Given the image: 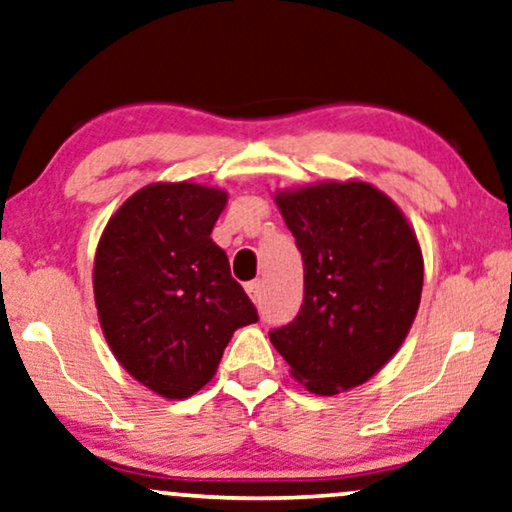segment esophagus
I'll return each mask as SVG.
<instances>
[{"label":"esophagus","mask_w":512,"mask_h":512,"mask_svg":"<svg viewBox=\"0 0 512 512\" xmlns=\"http://www.w3.org/2000/svg\"><path fill=\"white\" fill-rule=\"evenodd\" d=\"M245 292H248L252 302H260V299H262V283L260 281L248 283V285H245Z\"/></svg>","instance_id":"esophagus-1"}]
</instances>
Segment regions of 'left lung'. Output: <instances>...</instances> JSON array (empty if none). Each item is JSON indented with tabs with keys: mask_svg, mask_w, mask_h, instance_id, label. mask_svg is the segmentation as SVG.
I'll return each instance as SVG.
<instances>
[{
	"mask_svg": "<svg viewBox=\"0 0 512 512\" xmlns=\"http://www.w3.org/2000/svg\"><path fill=\"white\" fill-rule=\"evenodd\" d=\"M304 260V302L271 344L306 391L372 379L403 346L424 288L419 238L393 199L363 180L274 196Z\"/></svg>",
	"mask_w": 512,
	"mask_h": 512,
	"instance_id": "1",
	"label": "left lung"
}]
</instances>
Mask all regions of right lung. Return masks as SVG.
Returning a JSON list of instances; mask_svg holds the SVG:
<instances>
[{
    "instance_id": "add662e5",
    "label": "right lung",
    "mask_w": 512,
    "mask_h": 512,
    "mask_svg": "<svg viewBox=\"0 0 512 512\" xmlns=\"http://www.w3.org/2000/svg\"><path fill=\"white\" fill-rule=\"evenodd\" d=\"M227 192L199 182H152L102 229L93 297L109 349L149 391L182 400L215 377L238 327L257 323L229 260L213 243Z\"/></svg>"
}]
</instances>
